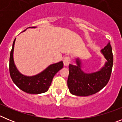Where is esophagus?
Listing matches in <instances>:
<instances>
[{"instance_id": "34e87169", "label": "esophagus", "mask_w": 122, "mask_h": 122, "mask_svg": "<svg viewBox=\"0 0 122 122\" xmlns=\"http://www.w3.org/2000/svg\"><path fill=\"white\" fill-rule=\"evenodd\" d=\"M70 57H68V56H66V57H64V59H63V64H64L65 66H67L70 63Z\"/></svg>"}]
</instances>
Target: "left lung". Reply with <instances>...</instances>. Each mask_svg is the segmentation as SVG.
I'll use <instances>...</instances> for the list:
<instances>
[{
  "label": "left lung",
  "instance_id": "8db88e82",
  "mask_svg": "<svg viewBox=\"0 0 122 122\" xmlns=\"http://www.w3.org/2000/svg\"><path fill=\"white\" fill-rule=\"evenodd\" d=\"M101 53L106 59L104 66L93 73H85L82 69L81 60L76 59V65H69V76L67 84L71 94L80 97H86L97 93L108 82L111 77L113 65L112 47L109 42Z\"/></svg>",
  "mask_w": 122,
  "mask_h": 122
}]
</instances>
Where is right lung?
<instances>
[{
  "mask_svg": "<svg viewBox=\"0 0 122 122\" xmlns=\"http://www.w3.org/2000/svg\"><path fill=\"white\" fill-rule=\"evenodd\" d=\"M36 27H30L29 28ZM27 29L23 32L26 30ZM15 40L16 38L13 43L12 49L11 51L10 57V74L12 81L17 87L27 93L40 94L46 92L51 84L55 74L63 68V62L60 61L57 63L50 65L43 71L34 76H28L24 75L18 71L14 62L13 52Z\"/></svg>",
  "mask_w": 122,
  "mask_h": 122,
  "instance_id": "add662e5",
  "label": "right lung"
}]
</instances>
